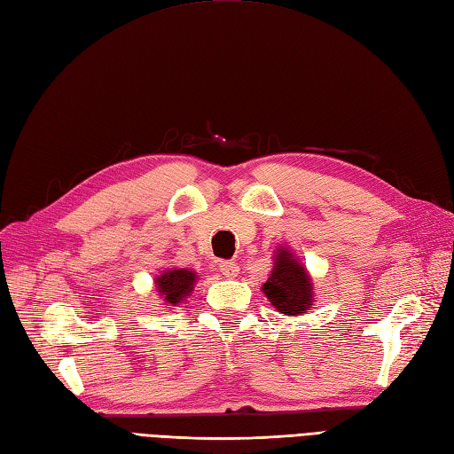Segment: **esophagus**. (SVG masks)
<instances>
[{
    "label": "esophagus",
    "instance_id": "1",
    "mask_svg": "<svg viewBox=\"0 0 454 454\" xmlns=\"http://www.w3.org/2000/svg\"><path fill=\"white\" fill-rule=\"evenodd\" d=\"M219 271H221V275H225L227 279H235L239 275V265L235 262H221Z\"/></svg>",
    "mask_w": 454,
    "mask_h": 454
}]
</instances>
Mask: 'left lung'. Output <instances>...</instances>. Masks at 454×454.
<instances>
[{"mask_svg":"<svg viewBox=\"0 0 454 454\" xmlns=\"http://www.w3.org/2000/svg\"><path fill=\"white\" fill-rule=\"evenodd\" d=\"M263 294L283 316H302L314 306L310 273L289 247H278L270 279L262 285Z\"/></svg>","mask_w":454,"mask_h":454,"instance_id":"8db88e82","label":"left lung"}]
</instances>
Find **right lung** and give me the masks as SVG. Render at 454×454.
<instances>
[{
    "mask_svg": "<svg viewBox=\"0 0 454 454\" xmlns=\"http://www.w3.org/2000/svg\"><path fill=\"white\" fill-rule=\"evenodd\" d=\"M196 281V271L186 268H169L156 275L153 285H156V293L165 306H176L191 296Z\"/></svg>",
    "mask_w": 454,
    "mask_h": 454,
    "instance_id": "right-lung-1",
    "label": "right lung"
}]
</instances>
